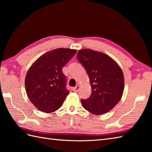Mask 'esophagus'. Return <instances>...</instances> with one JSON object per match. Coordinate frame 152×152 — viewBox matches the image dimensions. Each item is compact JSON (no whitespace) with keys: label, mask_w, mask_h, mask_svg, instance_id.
Here are the masks:
<instances>
[{"label":"esophagus","mask_w":152,"mask_h":152,"mask_svg":"<svg viewBox=\"0 0 152 152\" xmlns=\"http://www.w3.org/2000/svg\"><path fill=\"white\" fill-rule=\"evenodd\" d=\"M79 88H80V86H79V85H77V86H76L75 87H74V88H73L74 92H78Z\"/></svg>","instance_id":"esophagus-1"}]
</instances>
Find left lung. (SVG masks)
I'll use <instances>...</instances> for the list:
<instances>
[{"label":"left lung","mask_w":152,"mask_h":152,"mask_svg":"<svg viewBox=\"0 0 152 152\" xmlns=\"http://www.w3.org/2000/svg\"><path fill=\"white\" fill-rule=\"evenodd\" d=\"M77 58L90 78L92 93L89 98L81 99L83 107L90 113H107L122 98L124 77L118 64L106 54L90 49L79 50Z\"/></svg>","instance_id":"1"}]
</instances>
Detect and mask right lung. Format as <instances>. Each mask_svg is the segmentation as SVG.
<instances>
[{
  "instance_id": "add662e5",
  "label": "right lung",
  "mask_w": 152,
  "mask_h": 152,
  "mask_svg": "<svg viewBox=\"0 0 152 152\" xmlns=\"http://www.w3.org/2000/svg\"><path fill=\"white\" fill-rule=\"evenodd\" d=\"M76 50L56 49L45 53L30 67L25 77L28 99L37 109L50 113L62 107L69 94L62 68Z\"/></svg>"
}]
</instances>
